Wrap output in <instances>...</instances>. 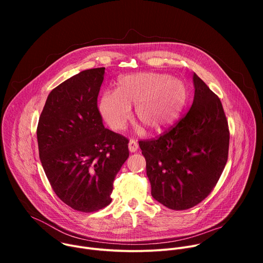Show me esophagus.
Wrapping results in <instances>:
<instances>
[{
    "instance_id": "1",
    "label": "esophagus",
    "mask_w": 263,
    "mask_h": 263,
    "mask_svg": "<svg viewBox=\"0 0 263 263\" xmlns=\"http://www.w3.org/2000/svg\"><path fill=\"white\" fill-rule=\"evenodd\" d=\"M138 149V143H137V141L136 140H134V139H130V141H129V151L131 152V153H135L136 151Z\"/></svg>"
}]
</instances>
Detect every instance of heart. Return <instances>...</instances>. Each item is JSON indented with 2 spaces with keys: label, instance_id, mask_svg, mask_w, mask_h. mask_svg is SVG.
<instances>
[{
  "label": "heart",
  "instance_id": "obj_1",
  "mask_svg": "<svg viewBox=\"0 0 263 263\" xmlns=\"http://www.w3.org/2000/svg\"><path fill=\"white\" fill-rule=\"evenodd\" d=\"M187 101V87L171 74L135 72L119 80L117 91L101 96L99 111L112 130L121 131L131 120V106L135 105L136 119L148 131L161 132L180 119Z\"/></svg>",
  "mask_w": 263,
  "mask_h": 263
}]
</instances>
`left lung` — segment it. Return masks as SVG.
<instances>
[{
	"mask_svg": "<svg viewBox=\"0 0 263 263\" xmlns=\"http://www.w3.org/2000/svg\"><path fill=\"white\" fill-rule=\"evenodd\" d=\"M193 80L187 115L157 139L139 141L152 197L173 210L201 203L228 159L230 134L220 100L196 73Z\"/></svg>",
	"mask_w": 263,
	"mask_h": 263,
	"instance_id": "obj_1",
	"label": "left lung"
}]
</instances>
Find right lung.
I'll list each match as a JSON object with an SVG mask.
<instances>
[{
	"label": "right lung",
	"instance_id": "obj_1",
	"mask_svg": "<svg viewBox=\"0 0 263 263\" xmlns=\"http://www.w3.org/2000/svg\"><path fill=\"white\" fill-rule=\"evenodd\" d=\"M105 67L83 70L55 87L37 126L40 158L57 197L82 212L111 203L129 140L106 129L98 108Z\"/></svg>",
	"mask_w": 263,
	"mask_h": 263
}]
</instances>
